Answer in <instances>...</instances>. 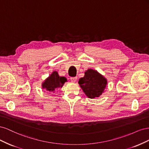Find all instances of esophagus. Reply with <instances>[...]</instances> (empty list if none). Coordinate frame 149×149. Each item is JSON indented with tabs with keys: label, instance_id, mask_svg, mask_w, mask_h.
I'll use <instances>...</instances> for the list:
<instances>
[{
	"label": "esophagus",
	"instance_id": "obj_1",
	"mask_svg": "<svg viewBox=\"0 0 149 149\" xmlns=\"http://www.w3.org/2000/svg\"><path fill=\"white\" fill-rule=\"evenodd\" d=\"M70 80H71V82L74 83V82H76V80H77V78H76V77H73V78H70Z\"/></svg>",
	"mask_w": 149,
	"mask_h": 149
}]
</instances>
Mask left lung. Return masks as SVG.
<instances>
[{
	"label": "left lung",
	"mask_w": 149,
	"mask_h": 149,
	"mask_svg": "<svg viewBox=\"0 0 149 149\" xmlns=\"http://www.w3.org/2000/svg\"><path fill=\"white\" fill-rule=\"evenodd\" d=\"M78 83L88 97L94 99L101 96L107 84L106 79L95 70L89 69Z\"/></svg>",
	"instance_id": "left-lung-1"
}]
</instances>
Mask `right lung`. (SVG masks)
<instances>
[{
  "label": "right lung",
  "mask_w": 149,
  "mask_h": 149,
  "mask_svg": "<svg viewBox=\"0 0 149 149\" xmlns=\"http://www.w3.org/2000/svg\"><path fill=\"white\" fill-rule=\"evenodd\" d=\"M67 79L65 77H60L56 71L53 73L42 84L43 88H45L47 91H53L55 89L62 87L63 85L66 81Z\"/></svg>",
  "instance_id": "1"
}]
</instances>
